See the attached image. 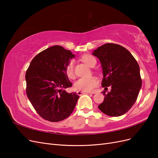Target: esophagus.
<instances>
[{"instance_id":"esophagus-1","label":"esophagus","mask_w":158,"mask_h":158,"mask_svg":"<svg viewBox=\"0 0 158 158\" xmlns=\"http://www.w3.org/2000/svg\"><path fill=\"white\" fill-rule=\"evenodd\" d=\"M89 94V92H83V91H78V92H77V94L78 95H82V94Z\"/></svg>"}]
</instances>
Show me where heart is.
Returning <instances> with one entry per match:
<instances>
[{
  "instance_id": "obj_1",
  "label": "heart",
  "mask_w": 158,
  "mask_h": 158,
  "mask_svg": "<svg viewBox=\"0 0 158 158\" xmlns=\"http://www.w3.org/2000/svg\"><path fill=\"white\" fill-rule=\"evenodd\" d=\"M82 60L90 67H92L94 64L96 63V60L94 56L90 55H85L82 56ZM66 75L70 78H74V62L72 60L69 62L66 67ZM98 80L95 77L89 78H82L78 79L75 82L74 86L78 90H82L84 92H92L98 85Z\"/></svg>"
}]
</instances>
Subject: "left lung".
<instances>
[{
  "label": "left lung",
  "mask_w": 158,
  "mask_h": 158,
  "mask_svg": "<svg viewBox=\"0 0 158 158\" xmlns=\"http://www.w3.org/2000/svg\"><path fill=\"white\" fill-rule=\"evenodd\" d=\"M102 64V85L111 90L105 95L99 109L111 117L126 113L136 102L142 87L140 67L137 61L126 48L114 44H106L93 51Z\"/></svg>",
  "instance_id": "left-lung-1"
}]
</instances>
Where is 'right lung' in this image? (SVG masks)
<instances>
[{"label":"right lung","mask_w":158,"mask_h":158,"mask_svg":"<svg viewBox=\"0 0 158 158\" xmlns=\"http://www.w3.org/2000/svg\"><path fill=\"white\" fill-rule=\"evenodd\" d=\"M74 57L73 52L63 47L52 46L37 55L26 71L27 98L45 120L59 122L74 111L79 95L66 92L65 89L73 85L66 67Z\"/></svg>","instance_id":"1"}]
</instances>
